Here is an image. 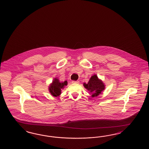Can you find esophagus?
<instances>
[{
  "mask_svg": "<svg viewBox=\"0 0 149 149\" xmlns=\"http://www.w3.org/2000/svg\"><path fill=\"white\" fill-rule=\"evenodd\" d=\"M72 83H74V84H78V83H79V82L78 81H72Z\"/></svg>",
  "mask_w": 149,
  "mask_h": 149,
  "instance_id": "1",
  "label": "esophagus"
}]
</instances>
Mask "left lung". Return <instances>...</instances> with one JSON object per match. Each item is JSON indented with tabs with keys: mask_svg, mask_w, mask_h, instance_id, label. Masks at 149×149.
<instances>
[{
	"mask_svg": "<svg viewBox=\"0 0 149 149\" xmlns=\"http://www.w3.org/2000/svg\"><path fill=\"white\" fill-rule=\"evenodd\" d=\"M84 86L92 93V97H95L101 94L105 89V86L101 81L98 79L96 75H94L91 78L88 84L84 83Z\"/></svg>",
	"mask_w": 149,
	"mask_h": 149,
	"instance_id": "obj_1",
	"label": "left lung"
}]
</instances>
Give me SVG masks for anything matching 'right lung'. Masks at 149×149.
Segmentation results:
<instances>
[{"mask_svg":"<svg viewBox=\"0 0 149 149\" xmlns=\"http://www.w3.org/2000/svg\"><path fill=\"white\" fill-rule=\"evenodd\" d=\"M67 82H60L58 79L55 78L52 84L49 86V91L54 96H58L61 93V89L67 86Z\"/></svg>","mask_w":149,"mask_h":149,"instance_id":"add662e5","label":"right lung"}]
</instances>
